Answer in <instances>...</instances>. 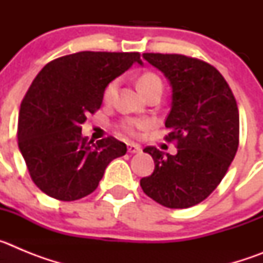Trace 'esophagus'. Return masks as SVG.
Wrapping results in <instances>:
<instances>
[{
	"label": "esophagus",
	"instance_id": "esophagus-1",
	"mask_svg": "<svg viewBox=\"0 0 263 263\" xmlns=\"http://www.w3.org/2000/svg\"><path fill=\"white\" fill-rule=\"evenodd\" d=\"M127 152L130 154H136V153L141 152V146L136 145V143H127Z\"/></svg>",
	"mask_w": 263,
	"mask_h": 263
}]
</instances>
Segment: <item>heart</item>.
<instances>
[{
	"mask_svg": "<svg viewBox=\"0 0 263 263\" xmlns=\"http://www.w3.org/2000/svg\"><path fill=\"white\" fill-rule=\"evenodd\" d=\"M137 85H138L139 90H141L143 95H147L150 90L157 89V88L162 89V87H163L159 76L153 73V72H145V73H142V75L139 76L138 81H137ZM117 87H118L117 79H116V80H111L110 83L106 84L103 93V99L105 103H109V101L113 100V97H115L116 95V90H117ZM148 126H150L148 121L132 120V118H129V120H124L120 124L121 130L125 132L126 134H129V136H137L139 130H145L147 129Z\"/></svg>",
	"mask_w": 263,
	"mask_h": 263,
	"instance_id": "b5f03b06",
	"label": "heart"
}]
</instances>
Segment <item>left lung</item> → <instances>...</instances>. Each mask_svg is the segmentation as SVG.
<instances>
[{"instance_id":"left-lung-1","label":"left lung","mask_w":263,"mask_h":263,"mask_svg":"<svg viewBox=\"0 0 263 263\" xmlns=\"http://www.w3.org/2000/svg\"><path fill=\"white\" fill-rule=\"evenodd\" d=\"M173 87L166 118L167 142L176 155L155 146L143 152L154 159L150 176L141 179L143 192L167 208H190L205 200L231 166L240 142V116L224 76L210 63L180 53H143Z\"/></svg>"}]
</instances>
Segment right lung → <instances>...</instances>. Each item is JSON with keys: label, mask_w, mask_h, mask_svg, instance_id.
Segmentation results:
<instances>
[{"label": "right lung", "mask_w": 263, "mask_h": 263, "mask_svg": "<svg viewBox=\"0 0 263 263\" xmlns=\"http://www.w3.org/2000/svg\"><path fill=\"white\" fill-rule=\"evenodd\" d=\"M139 52L81 51L47 63L21 103L18 146L32 182L62 201L92 194L111 160L126 154L115 137L96 143L81 124L103 104L106 84L133 66Z\"/></svg>", "instance_id": "obj_1"}]
</instances>
